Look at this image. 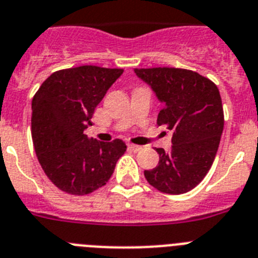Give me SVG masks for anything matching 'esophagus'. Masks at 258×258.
<instances>
[{"mask_svg":"<svg viewBox=\"0 0 258 258\" xmlns=\"http://www.w3.org/2000/svg\"><path fill=\"white\" fill-rule=\"evenodd\" d=\"M127 147H128V149H130V151L135 152V153H138V152H140V151H142V147H140V145H135V144H128V145H127Z\"/></svg>","mask_w":258,"mask_h":258,"instance_id":"34e87169","label":"esophagus"}]
</instances>
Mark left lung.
Instances as JSON below:
<instances>
[{
  "instance_id": "8db88e82",
  "label": "left lung",
  "mask_w": 258,
  "mask_h": 258,
  "mask_svg": "<svg viewBox=\"0 0 258 258\" xmlns=\"http://www.w3.org/2000/svg\"><path fill=\"white\" fill-rule=\"evenodd\" d=\"M163 102L157 124L172 131L171 148H157L160 161L145 170L148 183L160 192L180 195L205 178L216 158L225 124L221 95L210 79L176 67L135 69Z\"/></svg>"
}]
</instances>
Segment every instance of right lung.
Here are the masks:
<instances>
[{
    "mask_svg": "<svg viewBox=\"0 0 258 258\" xmlns=\"http://www.w3.org/2000/svg\"><path fill=\"white\" fill-rule=\"evenodd\" d=\"M123 69L84 64L51 74L32 98L31 134L36 156L53 184L75 196L110 179L127 145L100 143L84 134L95 109Z\"/></svg>",
    "mask_w": 258,
    "mask_h": 258,
    "instance_id": "obj_1",
    "label": "right lung"
}]
</instances>
